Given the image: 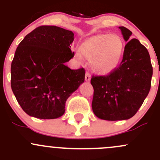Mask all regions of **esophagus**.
<instances>
[{"label": "esophagus", "mask_w": 160, "mask_h": 160, "mask_svg": "<svg viewBox=\"0 0 160 160\" xmlns=\"http://www.w3.org/2000/svg\"><path fill=\"white\" fill-rule=\"evenodd\" d=\"M85 80L89 82L90 80V74L89 72H86V75H85Z\"/></svg>", "instance_id": "esophagus-1"}]
</instances>
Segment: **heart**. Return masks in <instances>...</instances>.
I'll list each match as a JSON object with an SVG mask.
<instances>
[{"label": "heart", "instance_id": "1", "mask_svg": "<svg viewBox=\"0 0 160 160\" xmlns=\"http://www.w3.org/2000/svg\"><path fill=\"white\" fill-rule=\"evenodd\" d=\"M75 58L82 57L91 61V68L95 73L107 76L118 69L123 58L125 42L122 37L116 34H100L82 42Z\"/></svg>", "mask_w": 160, "mask_h": 160}]
</instances>
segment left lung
I'll use <instances>...</instances> for the list:
<instances>
[{
  "label": "left lung",
  "mask_w": 160,
  "mask_h": 160,
  "mask_svg": "<svg viewBox=\"0 0 160 160\" xmlns=\"http://www.w3.org/2000/svg\"><path fill=\"white\" fill-rule=\"evenodd\" d=\"M125 42L120 66L107 76H93L92 109L95 115L107 121L127 120L141 107L151 88L152 67L147 49L132 32L119 27Z\"/></svg>",
  "instance_id": "left-lung-1"
}]
</instances>
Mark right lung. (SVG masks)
<instances>
[{"instance_id":"add662e5","label":"right lung","mask_w":160,"mask_h":160,"mask_svg":"<svg viewBox=\"0 0 160 160\" xmlns=\"http://www.w3.org/2000/svg\"><path fill=\"white\" fill-rule=\"evenodd\" d=\"M73 36L71 31L42 25L18 46L11 62V89L28 115L61 117L67 100L84 82V69L71 70L65 65L74 56L70 49Z\"/></svg>"}]
</instances>
